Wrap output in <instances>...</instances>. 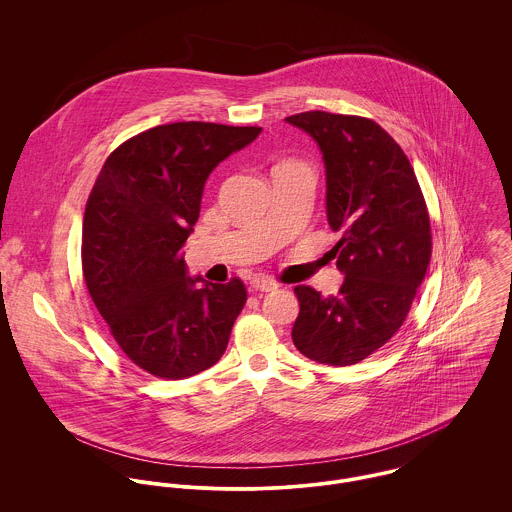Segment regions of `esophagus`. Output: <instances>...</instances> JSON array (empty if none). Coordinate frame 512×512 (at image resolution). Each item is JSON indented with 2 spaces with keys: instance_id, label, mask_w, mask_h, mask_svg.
<instances>
[{
  "instance_id": "1",
  "label": "esophagus",
  "mask_w": 512,
  "mask_h": 512,
  "mask_svg": "<svg viewBox=\"0 0 512 512\" xmlns=\"http://www.w3.org/2000/svg\"><path fill=\"white\" fill-rule=\"evenodd\" d=\"M250 288L256 292H274L278 290V284L266 276H256L250 280Z\"/></svg>"
}]
</instances>
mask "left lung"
Segmentation results:
<instances>
[{
	"label": "left lung",
	"mask_w": 512,
	"mask_h": 512,
	"mask_svg": "<svg viewBox=\"0 0 512 512\" xmlns=\"http://www.w3.org/2000/svg\"><path fill=\"white\" fill-rule=\"evenodd\" d=\"M286 122L309 134L323 155L327 222L343 234L331 252L345 276L337 295L293 290V345L321 365H355L400 329L426 276V201L402 147L376 122L319 110Z\"/></svg>",
	"instance_id": "obj_1"
}]
</instances>
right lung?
Wrapping results in <instances>:
<instances>
[{
  "mask_svg": "<svg viewBox=\"0 0 512 512\" xmlns=\"http://www.w3.org/2000/svg\"><path fill=\"white\" fill-rule=\"evenodd\" d=\"M260 132L207 122L155 126L118 147L92 187L84 282L120 349L153 376H193L226 351L246 288L238 278L211 284L189 276L183 244L213 169Z\"/></svg>",
  "mask_w": 512,
  "mask_h": 512,
  "instance_id": "right-lung-1",
  "label": "right lung"
}]
</instances>
